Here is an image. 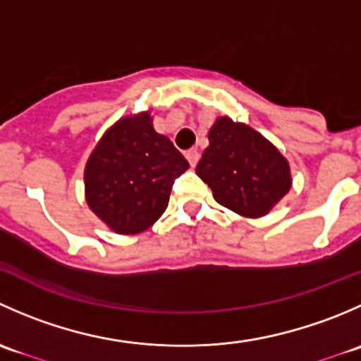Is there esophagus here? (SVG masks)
I'll list each match as a JSON object with an SVG mask.
<instances>
[{
  "label": "esophagus",
  "mask_w": 361,
  "mask_h": 361,
  "mask_svg": "<svg viewBox=\"0 0 361 361\" xmlns=\"http://www.w3.org/2000/svg\"><path fill=\"white\" fill-rule=\"evenodd\" d=\"M185 157H187L188 164H190L192 167L197 166V162H199V152L197 150H188L187 154H185Z\"/></svg>",
  "instance_id": "esophagus-1"
}]
</instances>
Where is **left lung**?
<instances>
[{"label": "left lung", "instance_id": "obj_1", "mask_svg": "<svg viewBox=\"0 0 361 361\" xmlns=\"http://www.w3.org/2000/svg\"><path fill=\"white\" fill-rule=\"evenodd\" d=\"M195 173L214 201L246 218L265 216L292 188L281 152L260 133L228 116L214 120Z\"/></svg>", "mask_w": 361, "mask_h": 361}]
</instances>
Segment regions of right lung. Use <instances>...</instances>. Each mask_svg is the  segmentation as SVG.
Segmentation results:
<instances>
[{"label":"right lung","mask_w":361,"mask_h":361,"mask_svg":"<svg viewBox=\"0 0 361 361\" xmlns=\"http://www.w3.org/2000/svg\"><path fill=\"white\" fill-rule=\"evenodd\" d=\"M187 169V159L154 129L150 111L123 116L87 159L85 201L115 234H140L162 216L174 178Z\"/></svg>","instance_id":"obj_1"}]
</instances>
